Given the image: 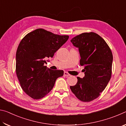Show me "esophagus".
Returning <instances> with one entry per match:
<instances>
[{"instance_id": "obj_1", "label": "esophagus", "mask_w": 126, "mask_h": 126, "mask_svg": "<svg viewBox=\"0 0 126 126\" xmlns=\"http://www.w3.org/2000/svg\"><path fill=\"white\" fill-rule=\"evenodd\" d=\"M64 76H66V77H68V76H71V74H69V73H67V72H64Z\"/></svg>"}]
</instances>
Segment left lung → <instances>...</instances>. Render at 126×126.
I'll return each instance as SVG.
<instances>
[{"instance_id":"obj_1","label":"left lung","mask_w":126,"mask_h":126,"mask_svg":"<svg viewBox=\"0 0 126 126\" xmlns=\"http://www.w3.org/2000/svg\"><path fill=\"white\" fill-rule=\"evenodd\" d=\"M71 42L78 48L85 75L77 77V84L70 88L80 101H92L99 97L111 77L112 52L105 40L93 32L80 34Z\"/></svg>"}]
</instances>
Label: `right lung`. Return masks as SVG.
Here are the masks:
<instances>
[{
    "label": "right lung",
    "instance_id": "add662e5",
    "mask_svg": "<svg viewBox=\"0 0 126 126\" xmlns=\"http://www.w3.org/2000/svg\"><path fill=\"white\" fill-rule=\"evenodd\" d=\"M68 38V35L54 34L39 28L21 40L16 53V73L23 90L32 98L46 96L57 79L63 76L62 70H52L44 64Z\"/></svg>",
    "mask_w": 126,
    "mask_h": 126
}]
</instances>
